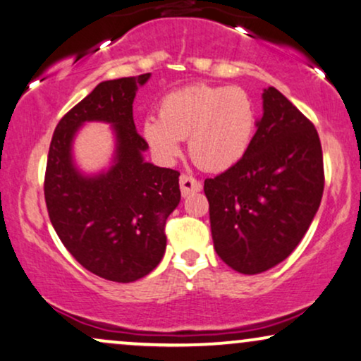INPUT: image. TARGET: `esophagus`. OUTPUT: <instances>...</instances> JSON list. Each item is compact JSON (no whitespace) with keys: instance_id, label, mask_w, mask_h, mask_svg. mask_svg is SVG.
<instances>
[{"instance_id":"obj_1","label":"esophagus","mask_w":361,"mask_h":361,"mask_svg":"<svg viewBox=\"0 0 361 361\" xmlns=\"http://www.w3.org/2000/svg\"><path fill=\"white\" fill-rule=\"evenodd\" d=\"M180 188H181V195L183 197H188V195L202 192V183L197 180V178L190 176V175H181L180 176Z\"/></svg>"}]
</instances>
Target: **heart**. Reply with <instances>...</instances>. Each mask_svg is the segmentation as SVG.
I'll list each match as a JSON object with an SVG mask.
<instances>
[{
    "label": "heart",
    "mask_w": 361,
    "mask_h": 361,
    "mask_svg": "<svg viewBox=\"0 0 361 361\" xmlns=\"http://www.w3.org/2000/svg\"><path fill=\"white\" fill-rule=\"evenodd\" d=\"M257 109L237 85L193 84L159 102L158 117H146L142 137L159 161L173 163L188 137L193 161L208 171H225L244 158L254 141Z\"/></svg>",
    "instance_id": "b5f03b06"
}]
</instances>
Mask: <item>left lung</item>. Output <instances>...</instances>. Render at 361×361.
Returning <instances> with one entry per match:
<instances>
[{
  "label": "left lung",
  "instance_id": "left-lung-1",
  "mask_svg": "<svg viewBox=\"0 0 361 361\" xmlns=\"http://www.w3.org/2000/svg\"><path fill=\"white\" fill-rule=\"evenodd\" d=\"M244 158L205 180L219 257L240 274H259L296 249L318 212L323 151L307 117L274 87Z\"/></svg>",
  "mask_w": 361,
  "mask_h": 361
}]
</instances>
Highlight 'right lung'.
I'll list each match as a JSON object with an SVG mask.
<instances>
[{
	"mask_svg": "<svg viewBox=\"0 0 361 361\" xmlns=\"http://www.w3.org/2000/svg\"><path fill=\"white\" fill-rule=\"evenodd\" d=\"M151 73L101 82L56 124L45 171V202L62 244L102 279L133 282L149 274L166 249L164 225L180 203V173L145 161L147 142L133 119L139 85ZM107 122L116 134L113 166L82 176L71 142L85 122Z\"/></svg>",
	"mask_w": 361,
	"mask_h": 361,
	"instance_id": "add662e5",
	"label": "right lung"
}]
</instances>
